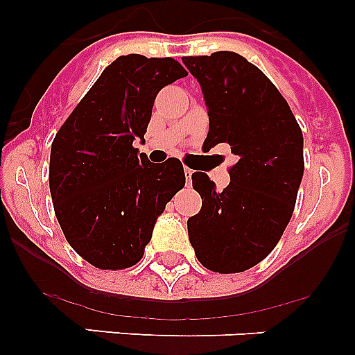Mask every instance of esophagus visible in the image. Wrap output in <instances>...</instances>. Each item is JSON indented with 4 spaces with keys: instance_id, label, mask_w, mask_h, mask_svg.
Masks as SVG:
<instances>
[{
    "instance_id": "esophagus-1",
    "label": "esophagus",
    "mask_w": 355,
    "mask_h": 355,
    "mask_svg": "<svg viewBox=\"0 0 355 355\" xmlns=\"http://www.w3.org/2000/svg\"><path fill=\"white\" fill-rule=\"evenodd\" d=\"M184 174H187V183L190 184V181H192L193 171H192V168H184Z\"/></svg>"
}]
</instances>
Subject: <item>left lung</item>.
I'll list each match as a JSON object with an SVG mask.
<instances>
[{"label": "left lung", "instance_id": "left-lung-1", "mask_svg": "<svg viewBox=\"0 0 355 355\" xmlns=\"http://www.w3.org/2000/svg\"><path fill=\"white\" fill-rule=\"evenodd\" d=\"M183 64L208 108L202 147L229 144L238 156L222 192L208 174H192L202 208L188 218L190 243L208 270H249L274 250L291 218L304 174L302 131L275 85L238 53L184 56Z\"/></svg>", "mask_w": 355, "mask_h": 355}]
</instances>
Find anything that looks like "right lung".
<instances>
[{
  "label": "right lung",
  "instance_id": "add662e5",
  "mask_svg": "<svg viewBox=\"0 0 355 355\" xmlns=\"http://www.w3.org/2000/svg\"><path fill=\"white\" fill-rule=\"evenodd\" d=\"M188 72L174 58L119 56L51 144L49 190L71 247L90 265L139 263L158 216L184 187L178 158L150 163L144 144L159 90Z\"/></svg>",
  "mask_w": 355,
  "mask_h": 355
}]
</instances>
